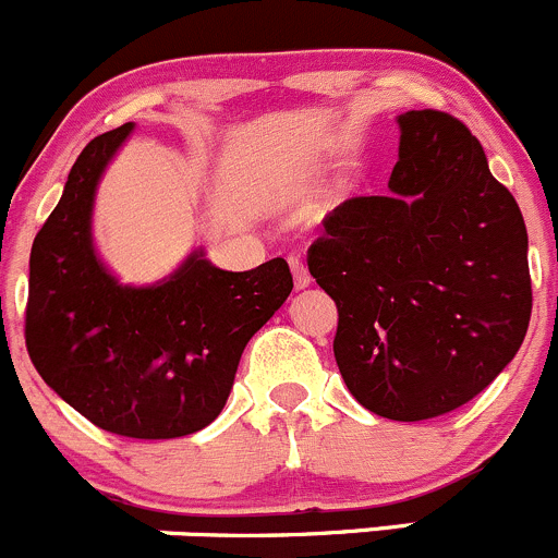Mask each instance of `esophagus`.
I'll return each instance as SVG.
<instances>
[{
    "mask_svg": "<svg viewBox=\"0 0 558 558\" xmlns=\"http://www.w3.org/2000/svg\"><path fill=\"white\" fill-rule=\"evenodd\" d=\"M287 263H290L292 277H295V287H308V281H312V277H308V271H306V266H303L301 257L290 255V257H287Z\"/></svg>",
    "mask_w": 558,
    "mask_h": 558,
    "instance_id": "obj_1",
    "label": "esophagus"
}]
</instances>
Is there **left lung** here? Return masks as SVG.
<instances>
[{
    "label": "left lung",
    "instance_id": "left-lung-1",
    "mask_svg": "<svg viewBox=\"0 0 558 558\" xmlns=\"http://www.w3.org/2000/svg\"><path fill=\"white\" fill-rule=\"evenodd\" d=\"M390 195L323 219L308 274L339 308L333 355L350 393L390 421H428L488 388L532 317L521 208L464 121L399 116Z\"/></svg>",
    "mask_w": 558,
    "mask_h": 558
}]
</instances>
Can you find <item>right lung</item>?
I'll use <instances>...</instances> for the list:
<instances>
[{"mask_svg":"<svg viewBox=\"0 0 558 558\" xmlns=\"http://www.w3.org/2000/svg\"><path fill=\"white\" fill-rule=\"evenodd\" d=\"M132 132L97 135L29 257L24 336L37 374L102 432L175 439L222 412L246 341L292 290L287 260L222 271L195 252L168 281L121 287L92 246V203Z\"/></svg>","mask_w":558,"mask_h":558,"instance_id":"add662e5","label":"right lung"}]
</instances>
